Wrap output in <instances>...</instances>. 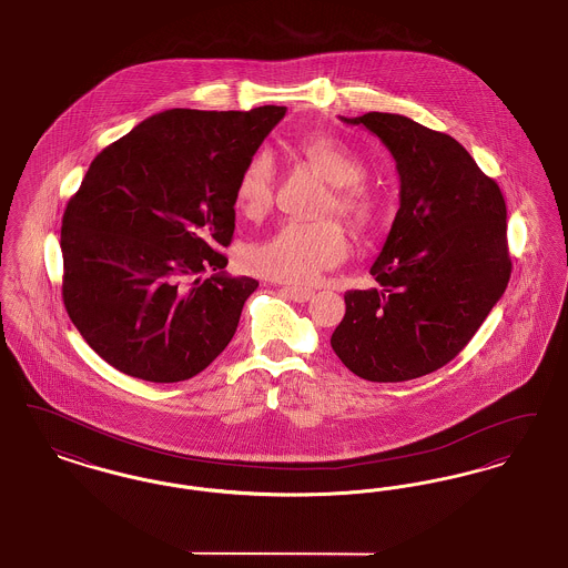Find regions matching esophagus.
I'll return each instance as SVG.
<instances>
[{
  "mask_svg": "<svg viewBox=\"0 0 568 568\" xmlns=\"http://www.w3.org/2000/svg\"><path fill=\"white\" fill-rule=\"evenodd\" d=\"M283 292L296 302H308L311 297L315 296V292L311 287H285Z\"/></svg>",
  "mask_w": 568,
  "mask_h": 568,
  "instance_id": "1",
  "label": "esophagus"
}]
</instances>
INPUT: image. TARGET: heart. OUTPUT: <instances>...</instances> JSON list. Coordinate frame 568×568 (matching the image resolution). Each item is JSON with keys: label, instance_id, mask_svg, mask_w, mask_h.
Returning a JSON list of instances; mask_svg holds the SVG:
<instances>
[{"label": "heart", "instance_id": "obj_1", "mask_svg": "<svg viewBox=\"0 0 568 568\" xmlns=\"http://www.w3.org/2000/svg\"><path fill=\"white\" fill-rule=\"evenodd\" d=\"M296 153L315 168L327 183L325 213L343 216L353 230H366L377 215V200L362 181L366 165L352 146L338 138L320 135L296 144ZM274 191V158L271 151H255L244 162L234 197L246 216L264 215L272 204ZM347 251L343 227L334 219L315 223L290 221L268 239L248 244L243 253L244 271L283 283H308L322 272L336 266Z\"/></svg>", "mask_w": 568, "mask_h": 568}]
</instances>
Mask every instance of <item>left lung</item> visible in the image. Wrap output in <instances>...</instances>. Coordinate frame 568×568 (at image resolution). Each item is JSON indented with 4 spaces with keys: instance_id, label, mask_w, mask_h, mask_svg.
<instances>
[{
    "instance_id": "8db88e82",
    "label": "left lung",
    "mask_w": 568,
    "mask_h": 568,
    "mask_svg": "<svg viewBox=\"0 0 568 568\" xmlns=\"http://www.w3.org/2000/svg\"><path fill=\"white\" fill-rule=\"evenodd\" d=\"M341 121L387 146L400 209L371 266L378 287L345 294L332 349L366 381L430 375L468 345L507 290L505 197L452 135L392 112Z\"/></svg>"
}]
</instances>
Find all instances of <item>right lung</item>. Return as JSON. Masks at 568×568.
Returning <instances> with one entry per match:
<instances>
[{"mask_svg":"<svg viewBox=\"0 0 568 568\" xmlns=\"http://www.w3.org/2000/svg\"><path fill=\"white\" fill-rule=\"evenodd\" d=\"M285 110H163L89 165L63 213V304L116 371L185 381L232 341L260 283L223 271L219 246L234 236L239 172Z\"/></svg>","mask_w":568,"mask_h":568,"instance_id":"right-lung-1","label":"right lung"}]
</instances>
